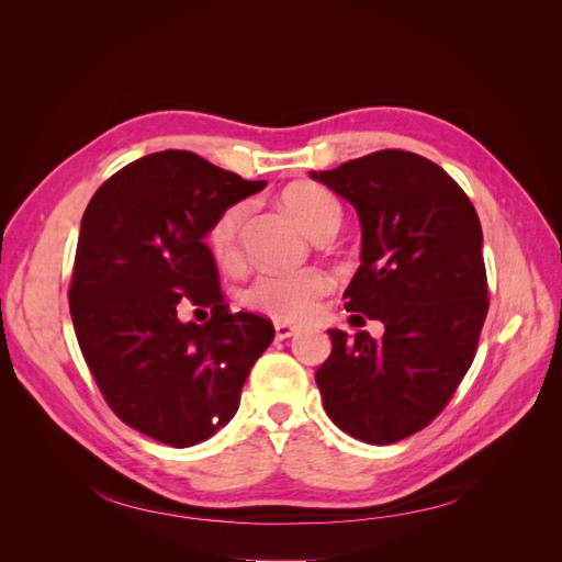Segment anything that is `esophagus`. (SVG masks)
<instances>
[{
  "mask_svg": "<svg viewBox=\"0 0 562 562\" xmlns=\"http://www.w3.org/2000/svg\"><path fill=\"white\" fill-rule=\"evenodd\" d=\"M274 330H277V339H288L297 333V328L291 326V323H277Z\"/></svg>",
  "mask_w": 562,
  "mask_h": 562,
  "instance_id": "1",
  "label": "esophagus"
}]
</instances>
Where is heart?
<instances>
[{
	"label": "heart",
	"mask_w": 562,
	"mask_h": 562,
	"mask_svg": "<svg viewBox=\"0 0 562 562\" xmlns=\"http://www.w3.org/2000/svg\"><path fill=\"white\" fill-rule=\"evenodd\" d=\"M283 206L314 239H326L342 223V203L314 182H297L283 192ZM248 206L236 201L220 211L206 232V244L213 258L234 267L241 262V229L246 223ZM333 291V277L318 267H307L288 274H262L246 291V304L252 312H260L277 321L297 323L310 318L318 302Z\"/></svg>",
	"instance_id": "1"
}]
</instances>
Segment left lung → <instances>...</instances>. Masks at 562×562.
<instances>
[{
  "mask_svg": "<svg viewBox=\"0 0 562 562\" xmlns=\"http://www.w3.org/2000/svg\"><path fill=\"white\" fill-rule=\"evenodd\" d=\"M312 178L361 217L345 307L384 323L380 339L330 330L316 370L323 407L363 443H396L443 413L479 349L490 307L481 220L462 187L415 151L380 149Z\"/></svg>",
  "mask_w": 562,
  "mask_h": 562,
  "instance_id": "obj_1",
  "label": "left lung"
}]
</instances>
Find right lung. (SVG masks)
<instances>
[{"instance_id": "add662e5", "label": "right lung", "mask_w": 562, "mask_h": 562, "mask_svg": "<svg viewBox=\"0 0 562 562\" xmlns=\"http://www.w3.org/2000/svg\"><path fill=\"white\" fill-rule=\"evenodd\" d=\"M192 151L135 159L98 187L81 217L67 297L77 342L112 413L159 443L190 448L234 417L271 321L232 314L213 252V217L260 192ZM190 303L203 324H182Z\"/></svg>"}]
</instances>
